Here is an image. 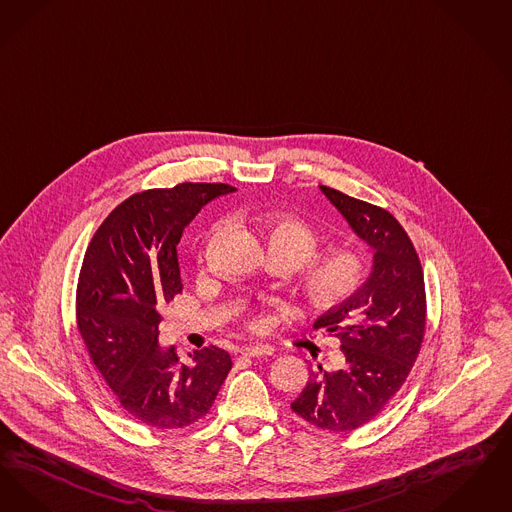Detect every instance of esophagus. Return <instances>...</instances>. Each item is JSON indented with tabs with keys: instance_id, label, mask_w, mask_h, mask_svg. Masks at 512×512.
I'll return each instance as SVG.
<instances>
[{
	"instance_id": "esophagus-1",
	"label": "esophagus",
	"mask_w": 512,
	"mask_h": 512,
	"mask_svg": "<svg viewBox=\"0 0 512 512\" xmlns=\"http://www.w3.org/2000/svg\"><path fill=\"white\" fill-rule=\"evenodd\" d=\"M241 354L245 357H262L269 356L271 350H269V348H262V346H245V348L241 350Z\"/></svg>"
}]
</instances>
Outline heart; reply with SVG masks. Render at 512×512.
<instances>
[{"mask_svg": "<svg viewBox=\"0 0 512 512\" xmlns=\"http://www.w3.org/2000/svg\"><path fill=\"white\" fill-rule=\"evenodd\" d=\"M258 235L266 241L273 256H283L290 264H300V285L306 298L321 308H333L352 298L365 281V264L354 250H331L315 254L319 237L312 227L298 218L269 214L252 220ZM223 222H216L208 229V239L220 235Z\"/></svg>", "mask_w": 512, "mask_h": 512, "instance_id": "heart-1", "label": "heart"}]
</instances>
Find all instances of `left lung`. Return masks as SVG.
Segmentation results:
<instances>
[{
	"label": "left lung",
	"mask_w": 512,
	"mask_h": 512,
	"mask_svg": "<svg viewBox=\"0 0 512 512\" xmlns=\"http://www.w3.org/2000/svg\"><path fill=\"white\" fill-rule=\"evenodd\" d=\"M319 189L373 250V266L352 298L315 319L313 329L338 338L340 357L333 371L312 369L290 407L313 426L350 432L377 417L419 356L426 325L423 267L390 212L325 185Z\"/></svg>",
	"instance_id": "8db88e82"
}]
</instances>
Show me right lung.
Returning a JSON list of instances; mask_svg holds the SVG:
<instances>
[{
    "instance_id": "obj_1",
    "label": "right lung",
    "mask_w": 512,
    "mask_h": 512,
    "mask_svg": "<svg viewBox=\"0 0 512 512\" xmlns=\"http://www.w3.org/2000/svg\"><path fill=\"white\" fill-rule=\"evenodd\" d=\"M225 183H179L118 204L89 243L76 290L78 331L89 357L135 421L174 430L199 421L231 371L229 354L208 346L191 363L160 348V312L178 296V246L200 208L235 193Z\"/></svg>"
}]
</instances>
